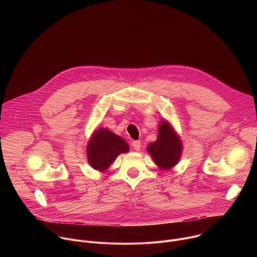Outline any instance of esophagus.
Wrapping results in <instances>:
<instances>
[{
	"mask_svg": "<svg viewBox=\"0 0 257 257\" xmlns=\"http://www.w3.org/2000/svg\"><path fill=\"white\" fill-rule=\"evenodd\" d=\"M132 146H133V149L135 150V151H140V149H141V142L139 141V140H135V141H133L132 142Z\"/></svg>",
	"mask_w": 257,
	"mask_h": 257,
	"instance_id": "34e87169",
	"label": "esophagus"
}]
</instances>
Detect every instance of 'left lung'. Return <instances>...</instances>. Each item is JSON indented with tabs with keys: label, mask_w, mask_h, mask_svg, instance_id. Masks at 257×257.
<instances>
[{
	"label": "left lung",
	"mask_w": 257,
	"mask_h": 257,
	"mask_svg": "<svg viewBox=\"0 0 257 257\" xmlns=\"http://www.w3.org/2000/svg\"><path fill=\"white\" fill-rule=\"evenodd\" d=\"M146 150L160 169L168 171L179 163L183 152V144L171 123L167 120H162L159 125L157 140L150 143Z\"/></svg>",
	"instance_id": "1"
}]
</instances>
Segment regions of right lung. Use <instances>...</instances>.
<instances>
[{"label": "right lung", "mask_w": 257, "mask_h": 257, "mask_svg": "<svg viewBox=\"0 0 257 257\" xmlns=\"http://www.w3.org/2000/svg\"><path fill=\"white\" fill-rule=\"evenodd\" d=\"M128 152V143L106 128L94 130L86 146L88 164L101 173L108 169L119 155Z\"/></svg>", "instance_id": "obj_1"}]
</instances>
